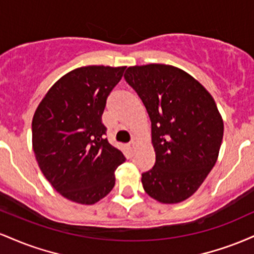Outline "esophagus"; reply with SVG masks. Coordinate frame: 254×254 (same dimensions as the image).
Here are the masks:
<instances>
[{
  "label": "esophagus",
  "mask_w": 254,
  "mask_h": 254,
  "mask_svg": "<svg viewBox=\"0 0 254 254\" xmlns=\"http://www.w3.org/2000/svg\"><path fill=\"white\" fill-rule=\"evenodd\" d=\"M133 149H135V143L132 142V143L129 144V150L131 151V153H133Z\"/></svg>",
  "instance_id": "obj_1"
}]
</instances>
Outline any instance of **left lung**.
Listing matches in <instances>:
<instances>
[{
  "label": "left lung",
  "instance_id": "obj_1",
  "mask_svg": "<svg viewBox=\"0 0 254 254\" xmlns=\"http://www.w3.org/2000/svg\"><path fill=\"white\" fill-rule=\"evenodd\" d=\"M124 78L151 122L155 165L142 174L144 191L161 203L183 202L216 164L223 138L216 104L202 84L176 66H129Z\"/></svg>",
  "mask_w": 254,
  "mask_h": 254
}]
</instances>
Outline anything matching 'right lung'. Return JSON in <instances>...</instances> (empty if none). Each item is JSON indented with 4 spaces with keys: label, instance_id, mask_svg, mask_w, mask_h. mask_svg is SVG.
Returning a JSON list of instances; mask_svg holds the SVG:
<instances>
[{
    "label": "right lung",
    "instance_id": "1",
    "mask_svg": "<svg viewBox=\"0 0 254 254\" xmlns=\"http://www.w3.org/2000/svg\"><path fill=\"white\" fill-rule=\"evenodd\" d=\"M127 66L88 65L61 77L37 107L32 143L40 170L63 197L94 204L115 186L125 161L105 137L107 97Z\"/></svg>",
    "mask_w": 254,
    "mask_h": 254
}]
</instances>
